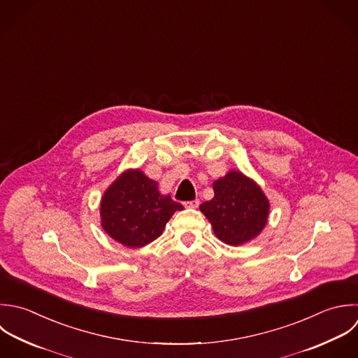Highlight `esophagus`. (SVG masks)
<instances>
[{
  "label": "esophagus",
  "mask_w": 358,
  "mask_h": 358,
  "mask_svg": "<svg viewBox=\"0 0 358 358\" xmlns=\"http://www.w3.org/2000/svg\"><path fill=\"white\" fill-rule=\"evenodd\" d=\"M184 205H185V208H191V209H195V208H198V205H199V201H198V199H195V201H189V202H185Z\"/></svg>",
  "instance_id": "34e87169"
}]
</instances>
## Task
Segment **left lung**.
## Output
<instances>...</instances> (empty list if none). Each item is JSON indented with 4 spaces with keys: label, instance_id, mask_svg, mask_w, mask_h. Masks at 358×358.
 <instances>
[{
    "label": "left lung",
    "instance_id": "obj_1",
    "mask_svg": "<svg viewBox=\"0 0 358 358\" xmlns=\"http://www.w3.org/2000/svg\"><path fill=\"white\" fill-rule=\"evenodd\" d=\"M215 196L199 209L224 244L238 247L257 238L265 229L271 203L262 188L240 170H230L213 181Z\"/></svg>",
    "mask_w": 358,
    "mask_h": 358
}]
</instances>
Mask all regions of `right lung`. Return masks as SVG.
<instances>
[{"label": "right lung", "instance_id": "1", "mask_svg": "<svg viewBox=\"0 0 358 358\" xmlns=\"http://www.w3.org/2000/svg\"><path fill=\"white\" fill-rule=\"evenodd\" d=\"M182 205L159 191L157 181L139 169L122 171L100 201V224L114 241L141 248L163 234L170 217Z\"/></svg>", "mask_w": 358, "mask_h": 358}]
</instances>
